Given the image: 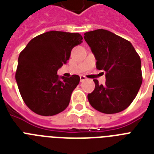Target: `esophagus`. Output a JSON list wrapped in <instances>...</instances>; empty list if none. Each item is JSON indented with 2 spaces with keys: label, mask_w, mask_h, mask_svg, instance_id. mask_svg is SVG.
Segmentation results:
<instances>
[{
  "label": "esophagus",
  "mask_w": 154,
  "mask_h": 154,
  "mask_svg": "<svg viewBox=\"0 0 154 154\" xmlns=\"http://www.w3.org/2000/svg\"><path fill=\"white\" fill-rule=\"evenodd\" d=\"M80 79H81V81L82 82V81H85L86 77L85 76H83V75H81V76H80Z\"/></svg>",
  "instance_id": "1"
}]
</instances>
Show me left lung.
Returning a JSON list of instances; mask_svg holds the SVG:
<instances>
[{
    "mask_svg": "<svg viewBox=\"0 0 154 154\" xmlns=\"http://www.w3.org/2000/svg\"><path fill=\"white\" fill-rule=\"evenodd\" d=\"M97 59V69L105 71V85L95 82L88 94L93 108L105 114L120 112L130 106L142 85L141 59L131 42L116 34L97 29L84 34Z\"/></svg>",
    "mask_w": 154,
    "mask_h": 154,
    "instance_id": "obj_1",
    "label": "left lung"
}]
</instances>
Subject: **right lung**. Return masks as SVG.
Instances as JSON below:
<instances>
[{"label":"right lung","mask_w":154,"mask_h":154,"mask_svg":"<svg viewBox=\"0 0 154 154\" xmlns=\"http://www.w3.org/2000/svg\"><path fill=\"white\" fill-rule=\"evenodd\" d=\"M79 33L51 31L36 36L20 54L16 80L26 105L35 113L51 116L68 107L78 75L59 77L57 69L82 42Z\"/></svg>","instance_id":"1"}]
</instances>
